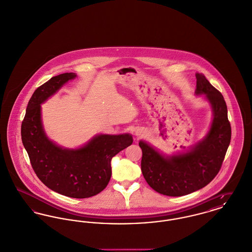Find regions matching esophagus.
<instances>
[{
    "label": "esophagus",
    "instance_id": "obj_1",
    "mask_svg": "<svg viewBox=\"0 0 252 252\" xmlns=\"http://www.w3.org/2000/svg\"><path fill=\"white\" fill-rule=\"evenodd\" d=\"M144 130L142 129V128H137L136 130H135V132H134V135L137 137V138H139V137H142L143 135H144Z\"/></svg>",
    "mask_w": 252,
    "mask_h": 252
}]
</instances>
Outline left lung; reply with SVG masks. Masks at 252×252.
<instances>
[{"instance_id":"left-lung-1","label":"left lung","mask_w":252,"mask_h":252,"mask_svg":"<svg viewBox=\"0 0 252 252\" xmlns=\"http://www.w3.org/2000/svg\"><path fill=\"white\" fill-rule=\"evenodd\" d=\"M196 96L210 104L212 119L202 140L171 155L163 154L147 141L140 140L141 168L150 188L166 196H184L199 190L218 174L230 144L231 127L227 107L221 92L205 75L196 73Z\"/></svg>"}]
</instances>
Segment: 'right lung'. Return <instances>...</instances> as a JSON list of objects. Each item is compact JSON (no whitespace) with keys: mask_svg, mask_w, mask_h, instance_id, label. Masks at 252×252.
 <instances>
[{"mask_svg":"<svg viewBox=\"0 0 252 252\" xmlns=\"http://www.w3.org/2000/svg\"><path fill=\"white\" fill-rule=\"evenodd\" d=\"M76 73L52 77L35 90L22 124V141L38 178L55 192L70 198H89L104 190L111 177V159L129 147V133L97 134L79 148H63L46 135L42 106Z\"/></svg>","mask_w":252,"mask_h":252,"instance_id":"add662e5","label":"right lung"}]
</instances>
